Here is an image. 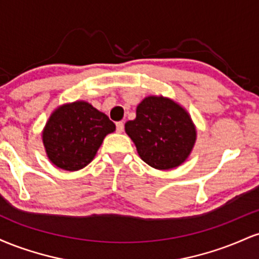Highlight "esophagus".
<instances>
[{"label":"esophagus","instance_id":"1","mask_svg":"<svg viewBox=\"0 0 259 259\" xmlns=\"http://www.w3.org/2000/svg\"><path fill=\"white\" fill-rule=\"evenodd\" d=\"M115 125H117V133H123V130H124V123H123V121H118Z\"/></svg>","mask_w":259,"mask_h":259}]
</instances>
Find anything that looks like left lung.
I'll return each instance as SVG.
<instances>
[{
	"label": "left lung",
	"mask_w": 259,
	"mask_h": 259,
	"mask_svg": "<svg viewBox=\"0 0 259 259\" xmlns=\"http://www.w3.org/2000/svg\"><path fill=\"white\" fill-rule=\"evenodd\" d=\"M125 133L145 163L159 170L179 167L191 153L196 127L185 109L173 100L148 96L125 123Z\"/></svg>",
	"instance_id": "left-lung-1"
}]
</instances>
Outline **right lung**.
I'll return each instance as SVG.
<instances>
[{"label": "right lung", "instance_id": "obj_1", "mask_svg": "<svg viewBox=\"0 0 259 259\" xmlns=\"http://www.w3.org/2000/svg\"><path fill=\"white\" fill-rule=\"evenodd\" d=\"M115 124L85 101L58 107L47 120L42 142L47 157L64 170L82 169L96 156Z\"/></svg>", "mask_w": 259, "mask_h": 259}]
</instances>
